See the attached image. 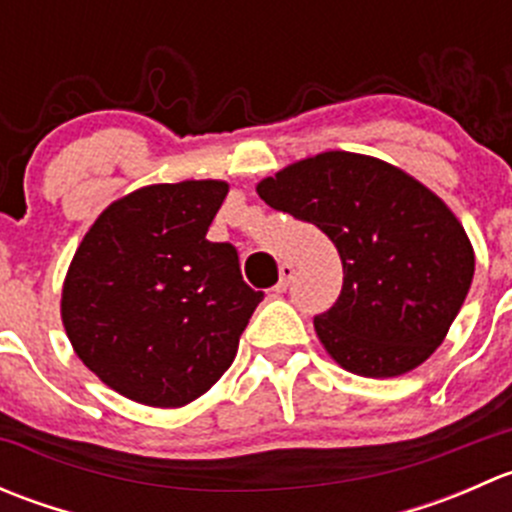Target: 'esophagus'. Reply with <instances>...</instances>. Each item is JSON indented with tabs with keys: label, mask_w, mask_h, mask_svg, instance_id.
<instances>
[{
	"label": "esophagus",
	"mask_w": 512,
	"mask_h": 512,
	"mask_svg": "<svg viewBox=\"0 0 512 512\" xmlns=\"http://www.w3.org/2000/svg\"><path fill=\"white\" fill-rule=\"evenodd\" d=\"M292 275H294V267L289 265V262H282V265H280V282L275 285L277 294H282L289 287V280H292Z\"/></svg>",
	"instance_id": "esophagus-1"
}]
</instances>
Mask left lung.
I'll list each match as a JSON object with an SVG mask.
<instances>
[{
  "label": "left lung",
  "mask_w": 512,
  "mask_h": 512,
  "mask_svg": "<svg viewBox=\"0 0 512 512\" xmlns=\"http://www.w3.org/2000/svg\"><path fill=\"white\" fill-rule=\"evenodd\" d=\"M257 195L317 225L342 257V294L314 317L319 342L342 369L389 379L441 347L471 289L476 255L433 190L386 160L327 151L260 180Z\"/></svg>",
  "instance_id": "8db88e82"
}]
</instances>
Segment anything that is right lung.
<instances>
[{
  "instance_id": "1",
  "label": "right lung",
  "mask_w": 512,
  "mask_h": 512,
  "mask_svg": "<svg viewBox=\"0 0 512 512\" xmlns=\"http://www.w3.org/2000/svg\"><path fill=\"white\" fill-rule=\"evenodd\" d=\"M225 180L138 188L89 227L66 272L61 322L76 356L126 399L180 409L232 364L262 292L237 250L210 242Z\"/></svg>"
}]
</instances>
